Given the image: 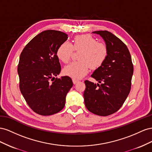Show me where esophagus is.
Masks as SVG:
<instances>
[{
	"label": "esophagus",
	"mask_w": 152,
	"mask_h": 152,
	"mask_svg": "<svg viewBox=\"0 0 152 152\" xmlns=\"http://www.w3.org/2000/svg\"><path fill=\"white\" fill-rule=\"evenodd\" d=\"M72 82H73V83H74V84L76 85L77 83H78L79 81H78V80H76V79H72Z\"/></svg>",
	"instance_id": "esophagus-1"
}]
</instances>
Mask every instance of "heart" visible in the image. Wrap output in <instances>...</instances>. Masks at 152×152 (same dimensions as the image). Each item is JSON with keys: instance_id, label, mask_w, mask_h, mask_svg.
<instances>
[{"instance_id": "1", "label": "heart", "mask_w": 152, "mask_h": 152, "mask_svg": "<svg viewBox=\"0 0 152 152\" xmlns=\"http://www.w3.org/2000/svg\"><path fill=\"white\" fill-rule=\"evenodd\" d=\"M74 51H80L79 61L72 62L64 67L65 75L73 79H80L89 71L90 67L98 69L105 62L108 50L106 45L99 42L96 39L89 34L76 36L73 39V44L64 42L57 50L58 58L64 63H67Z\"/></svg>"}]
</instances>
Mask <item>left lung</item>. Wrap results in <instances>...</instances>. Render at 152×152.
<instances>
[{
  "label": "left lung",
  "instance_id": "1",
  "mask_svg": "<svg viewBox=\"0 0 152 152\" xmlns=\"http://www.w3.org/2000/svg\"><path fill=\"white\" fill-rule=\"evenodd\" d=\"M105 41L107 57L92 75L101 84L85 80L83 94L87 110L95 115L108 116L122 106L131 91L134 67L127 46L107 30L94 31Z\"/></svg>",
  "mask_w": 152,
  "mask_h": 152
}]
</instances>
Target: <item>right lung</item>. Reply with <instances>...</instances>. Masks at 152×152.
Masks as SVG:
<instances>
[{
	"label": "right lung",
	"mask_w": 152,
	"mask_h": 152,
	"mask_svg": "<svg viewBox=\"0 0 152 152\" xmlns=\"http://www.w3.org/2000/svg\"><path fill=\"white\" fill-rule=\"evenodd\" d=\"M67 38L64 32L45 30L34 37L20 54V92L28 106L39 115H51L61 111L73 85L70 77H55L61 71L57 50Z\"/></svg>",
	"instance_id": "obj_1"
}]
</instances>
